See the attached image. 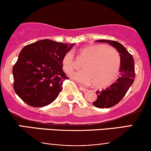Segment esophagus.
Wrapping results in <instances>:
<instances>
[{
  "instance_id": "1",
  "label": "esophagus",
  "mask_w": 151,
  "mask_h": 151,
  "mask_svg": "<svg viewBox=\"0 0 151 151\" xmlns=\"http://www.w3.org/2000/svg\"><path fill=\"white\" fill-rule=\"evenodd\" d=\"M79 89H80L81 91H84V92H85V91H87V89H86V88L83 87V86H80V85H79Z\"/></svg>"
}]
</instances>
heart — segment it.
Returning a JSON list of instances; mask_svg holds the SVG:
<instances>
[{
	"label": "heart",
	"instance_id": "obj_1",
	"mask_svg": "<svg viewBox=\"0 0 151 151\" xmlns=\"http://www.w3.org/2000/svg\"><path fill=\"white\" fill-rule=\"evenodd\" d=\"M79 58L86 59L82 65L84 70L76 72L72 79L81 84H92L97 88L110 86L119 77L121 59L114 48L101 44H91L81 47L76 51ZM62 68L68 75L75 69L73 53L69 51L64 54L61 60Z\"/></svg>",
	"mask_w": 151,
	"mask_h": 151
}]
</instances>
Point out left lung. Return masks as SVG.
I'll return each instance as SVG.
<instances>
[{
	"mask_svg": "<svg viewBox=\"0 0 151 151\" xmlns=\"http://www.w3.org/2000/svg\"><path fill=\"white\" fill-rule=\"evenodd\" d=\"M98 42H106L114 47L120 55V76L114 84L106 89L96 91L97 99L93 102V105L98 108H110L117 104L125 96L126 92L134 81L135 66L132 55L121 43L114 40H99Z\"/></svg>",
	"mask_w": 151,
	"mask_h": 151,
	"instance_id": "left-lung-1",
	"label": "left lung"
}]
</instances>
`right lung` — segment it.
<instances>
[{
  "instance_id": "add662e5",
  "label": "right lung",
  "mask_w": 151,
  "mask_h": 151,
  "mask_svg": "<svg viewBox=\"0 0 151 151\" xmlns=\"http://www.w3.org/2000/svg\"><path fill=\"white\" fill-rule=\"evenodd\" d=\"M74 44L42 40L22 48L13 67L15 93L33 107H42L55 101L68 79L62 68L64 54Z\"/></svg>"
}]
</instances>
